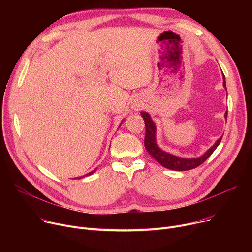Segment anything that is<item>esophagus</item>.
<instances>
[{
    "label": "esophagus",
    "instance_id": "obj_1",
    "mask_svg": "<svg viewBox=\"0 0 252 252\" xmlns=\"http://www.w3.org/2000/svg\"><path fill=\"white\" fill-rule=\"evenodd\" d=\"M137 109H139V107H138V106H137V107H136V110H137Z\"/></svg>",
    "mask_w": 252,
    "mask_h": 252
}]
</instances>
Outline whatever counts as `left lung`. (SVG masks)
<instances>
[{
  "label": "left lung",
  "mask_w": 252,
  "mask_h": 252,
  "mask_svg": "<svg viewBox=\"0 0 252 252\" xmlns=\"http://www.w3.org/2000/svg\"><path fill=\"white\" fill-rule=\"evenodd\" d=\"M223 79H224V76H223ZM223 86H224V88L226 87L225 81H223ZM140 115H141L143 121H145V126H146V136H145V141L143 142H145V147H146L147 151L162 166L172 169V170L184 171V170L193 169V168L199 166L210 157V155L215 151V149L219 147L220 142L221 141V138H222V136L220 137L217 140V142L214 143L213 147H211L202 157H200L198 158H178V157L172 156L170 154H167V153L161 151L158 147L157 141H156V126H155L154 122L152 121V119L148 113L141 112ZM225 119H227V112L225 113Z\"/></svg>",
  "instance_id": "obj_1"
}]
</instances>
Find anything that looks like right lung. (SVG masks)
I'll list each match as a JSON object with an SVG mask.
<instances>
[{
    "label": "right lung",
    "instance_id": "1",
    "mask_svg": "<svg viewBox=\"0 0 252 252\" xmlns=\"http://www.w3.org/2000/svg\"><path fill=\"white\" fill-rule=\"evenodd\" d=\"M95 170H96V168H95V169H94V170H93V171H91V172H89V173H88V174H86V175H91V174H92V173H94V171H95ZM83 177H84V176H83ZM81 178H82V176H81Z\"/></svg>",
    "mask_w": 252,
    "mask_h": 252
}]
</instances>
